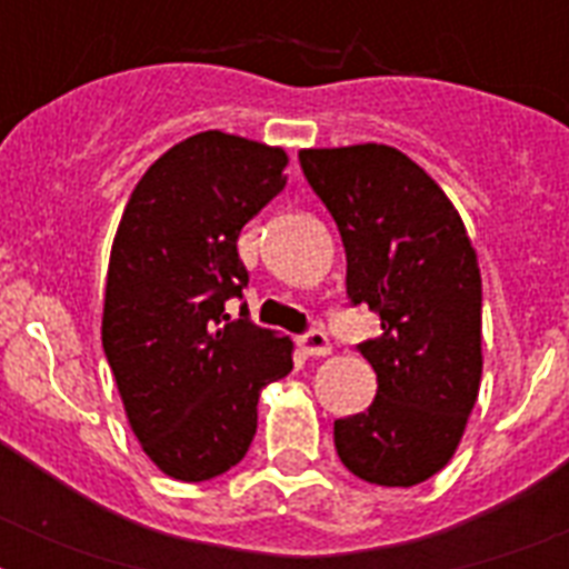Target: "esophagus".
Here are the masks:
<instances>
[{
  "instance_id": "obj_1",
  "label": "esophagus",
  "mask_w": 569,
  "mask_h": 569,
  "mask_svg": "<svg viewBox=\"0 0 569 569\" xmlns=\"http://www.w3.org/2000/svg\"><path fill=\"white\" fill-rule=\"evenodd\" d=\"M298 346L307 357H328L330 355V339L321 330H307L303 337H298Z\"/></svg>"
}]
</instances>
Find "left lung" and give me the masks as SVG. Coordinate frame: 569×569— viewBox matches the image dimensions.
I'll use <instances>...</instances> for the list:
<instances>
[{
	"mask_svg": "<svg viewBox=\"0 0 569 569\" xmlns=\"http://www.w3.org/2000/svg\"><path fill=\"white\" fill-rule=\"evenodd\" d=\"M348 259V298L380 316L360 342L378 375L366 413L333 422L339 460L380 487L437 476L481 387V271L446 191L387 144L298 153Z\"/></svg>",
	"mask_w": 569,
	"mask_h": 569,
	"instance_id": "obj_1",
	"label": "left lung"
}]
</instances>
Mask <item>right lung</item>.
Listing matches in <instances>:
<instances>
[{
	"label": "right lung",
	"instance_id": "1",
	"mask_svg": "<svg viewBox=\"0 0 569 569\" xmlns=\"http://www.w3.org/2000/svg\"><path fill=\"white\" fill-rule=\"evenodd\" d=\"M280 147L197 132L159 156L111 244L102 351L141 449L164 476L209 481L257 433L259 389L292 372V339L241 307V227L286 186Z\"/></svg>",
	"mask_w": 569,
	"mask_h": 569
}]
</instances>
